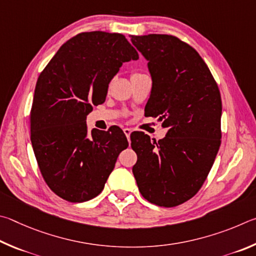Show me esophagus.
<instances>
[{
  "label": "esophagus",
  "instance_id": "esophagus-1",
  "mask_svg": "<svg viewBox=\"0 0 256 256\" xmlns=\"http://www.w3.org/2000/svg\"><path fill=\"white\" fill-rule=\"evenodd\" d=\"M124 135L127 136L128 142H130V134H132L130 129H129V128H124Z\"/></svg>",
  "mask_w": 256,
  "mask_h": 256
}]
</instances>
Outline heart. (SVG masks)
I'll list each match as a JSON object with an SVG mask.
<instances>
[{
	"instance_id": "b5f03b06",
	"label": "heart",
	"mask_w": 256,
	"mask_h": 256,
	"mask_svg": "<svg viewBox=\"0 0 256 256\" xmlns=\"http://www.w3.org/2000/svg\"><path fill=\"white\" fill-rule=\"evenodd\" d=\"M137 75H142L140 73H134L132 75V76H137Z\"/></svg>"
}]
</instances>
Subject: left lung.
<instances>
[{"mask_svg": "<svg viewBox=\"0 0 256 256\" xmlns=\"http://www.w3.org/2000/svg\"><path fill=\"white\" fill-rule=\"evenodd\" d=\"M132 42L148 62L153 82L145 112L168 129L158 142L132 134V173L147 201L176 207L200 190L212 168L222 138L220 92L198 52L178 38L132 36Z\"/></svg>", "mask_w": 256, "mask_h": 256, "instance_id": "left-lung-1", "label": "left lung"}]
</instances>
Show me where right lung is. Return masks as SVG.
Wrapping results in <instances>:
<instances>
[{"label":"right lung","instance_id":"1","mask_svg":"<svg viewBox=\"0 0 256 256\" xmlns=\"http://www.w3.org/2000/svg\"><path fill=\"white\" fill-rule=\"evenodd\" d=\"M140 56L124 34L82 32L58 49L40 73L30 112V138L44 180L70 202L96 198L128 147L124 132H88L86 116L106 101L110 80Z\"/></svg>","mask_w":256,"mask_h":256}]
</instances>
